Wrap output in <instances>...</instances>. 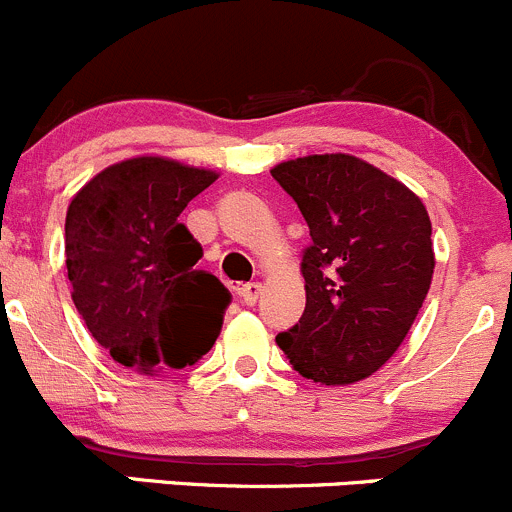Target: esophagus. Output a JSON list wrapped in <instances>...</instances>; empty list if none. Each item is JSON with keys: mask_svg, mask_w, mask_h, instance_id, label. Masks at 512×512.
Wrapping results in <instances>:
<instances>
[{"mask_svg": "<svg viewBox=\"0 0 512 512\" xmlns=\"http://www.w3.org/2000/svg\"><path fill=\"white\" fill-rule=\"evenodd\" d=\"M260 292H262V285L260 282H247L245 287H240V297H242V302L245 304H255L257 302V297H260Z\"/></svg>", "mask_w": 512, "mask_h": 512, "instance_id": "obj_1", "label": "esophagus"}]
</instances>
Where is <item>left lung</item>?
Instances as JSON below:
<instances>
[{
    "instance_id": "1",
    "label": "left lung",
    "mask_w": 512,
    "mask_h": 512,
    "mask_svg": "<svg viewBox=\"0 0 512 512\" xmlns=\"http://www.w3.org/2000/svg\"><path fill=\"white\" fill-rule=\"evenodd\" d=\"M272 178L297 203L307 304L277 347L304 379H366L401 347L433 277L431 220L391 175L347 153L287 160Z\"/></svg>"
}]
</instances>
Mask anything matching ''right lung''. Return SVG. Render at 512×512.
<instances>
[{
	"mask_svg": "<svg viewBox=\"0 0 512 512\" xmlns=\"http://www.w3.org/2000/svg\"><path fill=\"white\" fill-rule=\"evenodd\" d=\"M213 170L143 156L101 170L66 210V272L91 337L126 369H185L213 349L232 294L198 270L180 223Z\"/></svg>",
	"mask_w": 512,
	"mask_h": 512,
	"instance_id": "obj_1",
	"label": "right lung"
}]
</instances>
